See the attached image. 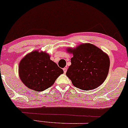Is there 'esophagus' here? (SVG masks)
Wrapping results in <instances>:
<instances>
[{"label":"esophagus","instance_id":"esophagus-1","mask_svg":"<svg viewBox=\"0 0 128 128\" xmlns=\"http://www.w3.org/2000/svg\"><path fill=\"white\" fill-rule=\"evenodd\" d=\"M63 70H64V73H66L67 69V68H63Z\"/></svg>","mask_w":128,"mask_h":128}]
</instances>
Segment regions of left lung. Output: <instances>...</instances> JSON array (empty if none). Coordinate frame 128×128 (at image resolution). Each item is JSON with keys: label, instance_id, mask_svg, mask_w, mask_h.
<instances>
[{"label": "left lung", "instance_id": "8db88e82", "mask_svg": "<svg viewBox=\"0 0 128 128\" xmlns=\"http://www.w3.org/2000/svg\"><path fill=\"white\" fill-rule=\"evenodd\" d=\"M73 54L66 75L75 87L84 90L98 88L104 82L110 68V59L94 44H80L75 48H68Z\"/></svg>", "mask_w": 128, "mask_h": 128}]
</instances>
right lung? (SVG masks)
I'll list each match as a JSON object with an SVG mask.
<instances>
[{
  "instance_id": "add662e5",
  "label": "right lung",
  "mask_w": 128,
  "mask_h": 128,
  "mask_svg": "<svg viewBox=\"0 0 128 128\" xmlns=\"http://www.w3.org/2000/svg\"><path fill=\"white\" fill-rule=\"evenodd\" d=\"M18 73L26 86L40 92L51 86L64 71L50 60L46 52L34 50L21 60Z\"/></svg>"
}]
</instances>
